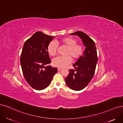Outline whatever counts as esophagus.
<instances>
[{"instance_id":"esophagus-1","label":"esophagus","mask_w":123,"mask_h":123,"mask_svg":"<svg viewBox=\"0 0 123 123\" xmlns=\"http://www.w3.org/2000/svg\"><path fill=\"white\" fill-rule=\"evenodd\" d=\"M62 68H60V67H58V71H60V70H62Z\"/></svg>"}]
</instances>
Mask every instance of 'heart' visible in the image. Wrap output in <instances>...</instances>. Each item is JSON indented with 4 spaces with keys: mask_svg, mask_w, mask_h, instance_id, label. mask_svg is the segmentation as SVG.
<instances>
[{
    "mask_svg": "<svg viewBox=\"0 0 123 123\" xmlns=\"http://www.w3.org/2000/svg\"><path fill=\"white\" fill-rule=\"evenodd\" d=\"M58 43L62 46L67 48L65 57H57L53 60V64L56 67L63 68L69 64L71 59L76 60L81 57L84 51V47L82 44L77 43L76 39L71 37H65L58 40ZM48 52L49 56L54 57L57 53L58 45L55 42H50L49 44Z\"/></svg>",
    "mask_w": 123,
    "mask_h": 123,
    "instance_id": "obj_1",
    "label": "heart"
}]
</instances>
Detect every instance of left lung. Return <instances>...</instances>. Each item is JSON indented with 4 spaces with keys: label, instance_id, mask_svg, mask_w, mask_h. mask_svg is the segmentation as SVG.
Instances as JSON below:
<instances>
[{
    "label": "left lung",
    "instance_id": "1",
    "mask_svg": "<svg viewBox=\"0 0 123 123\" xmlns=\"http://www.w3.org/2000/svg\"><path fill=\"white\" fill-rule=\"evenodd\" d=\"M70 34L78 35L86 47L83 55L73 65L75 69H69V74L65 79L70 89L80 91L84 89L93 78L98 61L97 49L94 41L83 32L76 31Z\"/></svg>",
    "mask_w": 123,
    "mask_h": 123
}]
</instances>
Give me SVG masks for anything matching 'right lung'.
Wrapping results in <instances>:
<instances>
[{"instance_id": "obj_1", "label": "right lung", "mask_w": 123, "mask_h": 123, "mask_svg": "<svg viewBox=\"0 0 123 123\" xmlns=\"http://www.w3.org/2000/svg\"><path fill=\"white\" fill-rule=\"evenodd\" d=\"M54 38L40 31L35 32L24 44L20 57V63L24 77L31 87L42 90L51 84L57 68L51 65L48 46Z\"/></svg>"}]
</instances>
